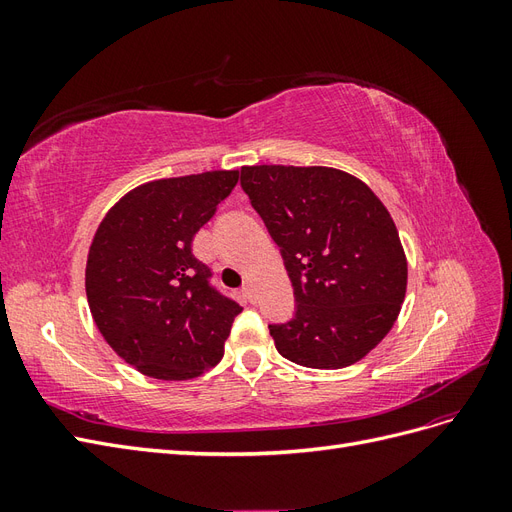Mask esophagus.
<instances>
[{
	"label": "esophagus",
	"mask_w": 512,
	"mask_h": 512,
	"mask_svg": "<svg viewBox=\"0 0 512 512\" xmlns=\"http://www.w3.org/2000/svg\"><path fill=\"white\" fill-rule=\"evenodd\" d=\"M243 294L247 297V301L254 303V284L252 282H245L243 284Z\"/></svg>",
	"instance_id": "1"
}]
</instances>
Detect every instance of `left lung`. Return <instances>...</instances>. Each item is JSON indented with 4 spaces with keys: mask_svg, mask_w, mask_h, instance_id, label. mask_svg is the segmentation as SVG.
I'll use <instances>...</instances> for the list:
<instances>
[{
    "mask_svg": "<svg viewBox=\"0 0 512 512\" xmlns=\"http://www.w3.org/2000/svg\"><path fill=\"white\" fill-rule=\"evenodd\" d=\"M241 185L280 245L297 314L269 333L284 359L342 369L374 350L406 299L397 226L369 185L331 166L241 168Z\"/></svg>",
    "mask_w": 512,
    "mask_h": 512,
    "instance_id": "obj_1",
    "label": "left lung"
}]
</instances>
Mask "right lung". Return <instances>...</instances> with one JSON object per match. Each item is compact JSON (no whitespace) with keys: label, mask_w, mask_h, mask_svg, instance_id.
Masks as SVG:
<instances>
[{"label":"right lung","mask_w":512,"mask_h":512,"mask_svg":"<svg viewBox=\"0 0 512 512\" xmlns=\"http://www.w3.org/2000/svg\"><path fill=\"white\" fill-rule=\"evenodd\" d=\"M239 170L147 181L106 211L85 267L91 316L106 344L141 374L192 380L218 365L243 307L209 284L192 241Z\"/></svg>","instance_id":"right-lung-1"}]
</instances>
